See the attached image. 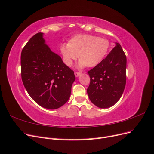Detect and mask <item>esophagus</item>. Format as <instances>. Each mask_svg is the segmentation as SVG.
I'll list each match as a JSON object with an SVG mask.
<instances>
[{"label": "esophagus", "mask_w": 154, "mask_h": 154, "mask_svg": "<svg viewBox=\"0 0 154 154\" xmlns=\"http://www.w3.org/2000/svg\"><path fill=\"white\" fill-rule=\"evenodd\" d=\"M80 74H81L80 72H76V71L74 72V75H75L76 77H78L79 75H80Z\"/></svg>", "instance_id": "obj_1"}]
</instances>
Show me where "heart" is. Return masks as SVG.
Segmentation results:
<instances>
[{
    "label": "heart",
    "instance_id": "b5f03b06",
    "mask_svg": "<svg viewBox=\"0 0 154 154\" xmlns=\"http://www.w3.org/2000/svg\"><path fill=\"white\" fill-rule=\"evenodd\" d=\"M110 48L109 41L87 34L76 35L70 39L67 44L60 46L63 62L71 66L74 60L80 59V67H93L99 64L106 55Z\"/></svg>",
    "mask_w": 154,
    "mask_h": 154
}]
</instances>
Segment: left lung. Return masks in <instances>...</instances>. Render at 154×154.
Here are the masks:
<instances>
[{"instance_id": "left-lung-1", "label": "left lung", "mask_w": 154, "mask_h": 154, "mask_svg": "<svg viewBox=\"0 0 154 154\" xmlns=\"http://www.w3.org/2000/svg\"><path fill=\"white\" fill-rule=\"evenodd\" d=\"M127 57L119 43L96 67L88 71L90 84L87 94L93 104L109 108L122 97L126 85Z\"/></svg>"}]
</instances>
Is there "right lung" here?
I'll use <instances>...</instances> for the list:
<instances>
[{"label": "right lung", "mask_w": 154, "mask_h": 154, "mask_svg": "<svg viewBox=\"0 0 154 154\" xmlns=\"http://www.w3.org/2000/svg\"><path fill=\"white\" fill-rule=\"evenodd\" d=\"M21 77L27 92L41 106L57 109L68 101L74 71L45 44L42 32L32 36L21 53Z\"/></svg>", "instance_id": "1"}]
</instances>
